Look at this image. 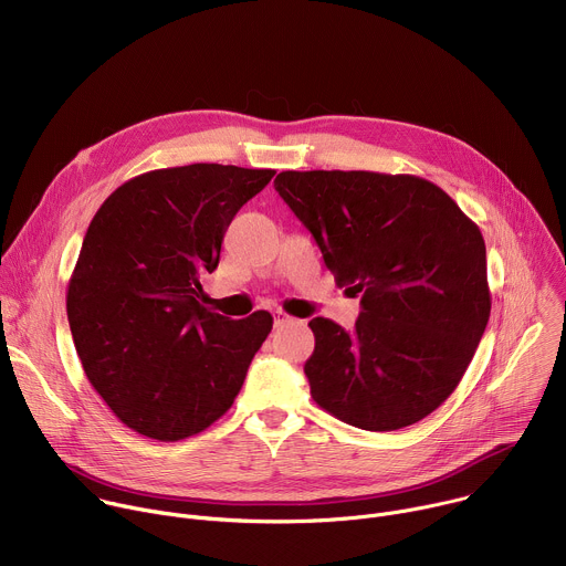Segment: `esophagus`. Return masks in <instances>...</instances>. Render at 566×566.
I'll list each match as a JSON object with an SVG mask.
<instances>
[{"label":"esophagus","instance_id":"1","mask_svg":"<svg viewBox=\"0 0 566 566\" xmlns=\"http://www.w3.org/2000/svg\"><path fill=\"white\" fill-rule=\"evenodd\" d=\"M293 317L286 313V311H282V308H277V311H273V325L275 327H282V325H286V322H291Z\"/></svg>","mask_w":566,"mask_h":566}]
</instances>
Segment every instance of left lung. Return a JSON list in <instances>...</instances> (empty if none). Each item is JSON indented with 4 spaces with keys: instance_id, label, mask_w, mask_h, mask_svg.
Returning a JSON list of instances; mask_svg holds the SVG:
<instances>
[{
    "instance_id": "obj_1",
    "label": "left lung",
    "mask_w": 566,
    "mask_h": 566,
    "mask_svg": "<svg viewBox=\"0 0 566 566\" xmlns=\"http://www.w3.org/2000/svg\"><path fill=\"white\" fill-rule=\"evenodd\" d=\"M336 282L363 293L356 327L313 317L311 396L371 432L432 415L463 378L491 317L479 226L432 181L365 170L280 172Z\"/></svg>"
}]
</instances>
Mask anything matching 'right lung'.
I'll return each mask as SVG.
<instances>
[{"mask_svg":"<svg viewBox=\"0 0 566 566\" xmlns=\"http://www.w3.org/2000/svg\"><path fill=\"white\" fill-rule=\"evenodd\" d=\"M275 170L192 164L138 175L90 223L66 289L83 369L109 410L156 441L221 419L273 329V315L223 317L199 302L237 210Z\"/></svg>","mask_w":566,"mask_h":566,"instance_id":"1","label":"right lung"}]
</instances>
